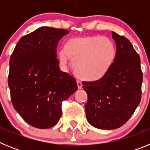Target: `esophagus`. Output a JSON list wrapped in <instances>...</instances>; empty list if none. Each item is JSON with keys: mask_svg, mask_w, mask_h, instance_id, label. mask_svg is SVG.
<instances>
[{"mask_svg": "<svg viewBox=\"0 0 150 150\" xmlns=\"http://www.w3.org/2000/svg\"><path fill=\"white\" fill-rule=\"evenodd\" d=\"M77 87H78V89H81L83 88V85L80 82H77Z\"/></svg>", "mask_w": 150, "mask_h": 150, "instance_id": "esophagus-1", "label": "esophagus"}]
</instances>
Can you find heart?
<instances>
[{"mask_svg":"<svg viewBox=\"0 0 150 150\" xmlns=\"http://www.w3.org/2000/svg\"><path fill=\"white\" fill-rule=\"evenodd\" d=\"M116 46L110 38L100 36H79L66 41L64 50L58 52V59L65 66L70 59L79 79L97 81L104 77L116 58Z\"/></svg>","mask_w":150,"mask_h":150,"instance_id":"1","label":"heart"}]
</instances>
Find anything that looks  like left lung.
I'll return each mask as SVG.
<instances>
[{"mask_svg":"<svg viewBox=\"0 0 150 150\" xmlns=\"http://www.w3.org/2000/svg\"><path fill=\"white\" fill-rule=\"evenodd\" d=\"M116 58L109 72L98 81L83 82L88 95L87 121L95 128L112 130L122 126L139 105L143 74L140 59L131 42L112 33Z\"/></svg>","mask_w":150,"mask_h":150,"instance_id":"8db88e82","label":"left lung"}]
</instances>
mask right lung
<instances>
[{
	"label": "right lung",
	"instance_id": "add662e5",
	"mask_svg": "<svg viewBox=\"0 0 150 150\" xmlns=\"http://www.w3.org/2000/svg\"><path fill=\"white\" fill-rule=\"evenodd\" d=\"M65 29L41 27L19 40L10 59L8 86L13 107L30 125L45 129L62 116L61 105L76 91L75 79L57 59Z\"/></svg>",
	"mask_w": 150,
	"mask_h": 150
}]
</instances>
